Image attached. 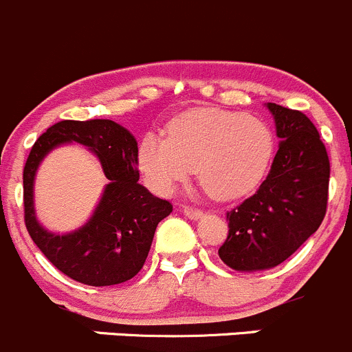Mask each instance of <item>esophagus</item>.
Returning a JSON list of instances; mask_svg holds the SVG:
<instances>
[{
  "mask_svg": "<svg viewBox=\"0 0 352 352\" xmlns=\"http://www.w3.org/2000/svg\"><path fill=\"white\" fill-rule=\"evenodd\" d=\"M182 211L187 218H190V220H199V218L203 217V210H199V208L184 206Z\"/></svg>",
  "mask_w": 352,
  "mask_h": 352,
  "instance_id": "1",
  "label": "esophagus"
}]
</instances>
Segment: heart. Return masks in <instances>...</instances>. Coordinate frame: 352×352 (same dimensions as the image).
Masks as SVG:
<instances>
[{
  "mask_svg": "<svg viewBox=\"0 0 352 352\" xmlns=\"http://www.w3.org/2000/svg\"><path fill=\"white\" fill-rule=\"evenodd\" d=\"M274 155V134L263 120L237 111L197 108L177 117L166 138L148 134L138 162L149 186L170 194L197 166L201 186L218 199L254 189Z\"/></svg>",
  "mask_w": 352,
  "mask_h": 352,
  "instance_id": "b5f03b06",
  "label": "heart"
}]
</instances>
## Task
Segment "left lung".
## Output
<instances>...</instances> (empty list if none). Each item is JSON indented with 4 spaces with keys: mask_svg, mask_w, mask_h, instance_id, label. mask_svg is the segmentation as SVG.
Segmentation results:
<instances>
[{
    "mask_svg": "<svg viewBox=\"0 0 352 352\" xmlns=\"http://www.w3.org/2000/svg\"><path fill=\"white\" fill-rule=\"evenodd\" d=\"M278 151L270 173L251 197L227 213L228 237L218 249L237 272H261L294 254L318 230L329 199L330 162L318 131L305 113L267 103Z\"/></svg>",
    "mask_w": 352,
    "mask_h": 352,
    "instance_id": "8db88e82",
    "label": "left lung"
}]
</instances>
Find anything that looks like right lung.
Wrapping results in <instances>:
<instances>
[{"label":"right lung","instance_id":"add662e5","mask_svg":"<svg viewBox=\"0 0 352 352\" xmlns=\"http://www.w3.org/2000/svg\"><path fill=\"white\" fill-rule=\"evenodd\" d=\"M97 155L109 184L89 221L67 234L47 231L33 208V182L42 160L63 144ZM138 141L113 120H61L36 142L23 168L25 227L43 254L67 277L94 287L117 285L139 274L155 230L172 204L139 184Z\"/></svg>","mask_w":352,"mask_h":352}]
</instances>
